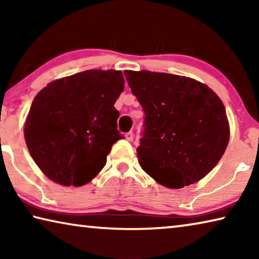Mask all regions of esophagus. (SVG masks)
<instances>
[{
	"label": "esophagus",
	"instance_id": "obj_1",
	"mask_svg": "<svg viewBox=\"0 0 259 259\" xmlns=\"http://www.w3.org/2000/svg\"><path fill=\"white\" fill-rule=\"evenodd\" d=\"M125 139L129 140V142H133V140H134V133H133V131H129V133L125 134Z\"/></svg>",
	"mask_w": 259,
	"mask_h": 259
}]
</instances>
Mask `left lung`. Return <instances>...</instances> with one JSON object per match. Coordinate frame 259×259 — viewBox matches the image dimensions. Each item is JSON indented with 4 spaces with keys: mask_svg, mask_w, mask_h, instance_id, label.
<instances>
[{
    "mask_svg": "<svg viewBox=\"0 0 259 259\" xmlns=\"http://www.w3.org/2000/svg\"><path fill=\"white\" fill-rule=\"evenodd\" d=\"M145 113L137 156L144 171L165 187L207 176L224 154L230 125L221 98L186 76L124 71Z\"/></svg>",
    "mask_w": 259,
    "mask_h": 259,
    "instance_id": "obj_1",
    "label": "left lung"
}]
</instances>
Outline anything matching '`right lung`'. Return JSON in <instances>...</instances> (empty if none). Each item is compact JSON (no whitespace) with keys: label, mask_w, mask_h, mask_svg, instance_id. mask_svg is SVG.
Instances as JSON below:
<instances>
[{"label":"right lung","mask_w":259,"mask_h":259,"mask_svg":"<svg viewBox=\"0 0 259 259\" xmlns=\"http://www.w3.org/2000/svg\"><path fill=\"white\" fill-rule=\"evenodd\" d=\"M124 89L121 71L90 69L59 78L34 98L25 140L35 163L63 186L89 183L122 138L114 107Z\"/></svg>","instance_id":"right-lung-1"}]
</instances>
